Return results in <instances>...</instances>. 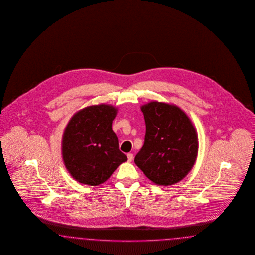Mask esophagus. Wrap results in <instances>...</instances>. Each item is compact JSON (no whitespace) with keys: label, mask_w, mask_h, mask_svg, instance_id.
<instances>
[{"label":"esophagus","mask_w":255,"mask_h":255,"mask_svg":"<svg viewBox=\"0 0 255 255\" xmlns=\"http://www.w3.org/2000/svg\"><path fill=\"white\" fill-rule=\"evenodd\" d=\"M127 158H128V161L131 162V161H132V159H133V154L131 153H128V154H127Z\"/></svg>","instance_id":"1"}]
</instances>
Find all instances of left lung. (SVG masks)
<instances>
[{
	"instance_id": "left-lung-1",
	"label": "left lung",
	"mask_w": 255,
	"mask_h": 255,
	"mask_svg": "<svg viewBox=\"0 0 255 255\" xmlns=\"http://www.w3.org/2000/svg\"><path fill=\"white\" fill-rule=\"evenodd\" d=\"M144 144L134 163L153 183H177L192 170L198 139L189 117L177 106L152 102L143 105Z\"/></svg>"
}]
</instances>
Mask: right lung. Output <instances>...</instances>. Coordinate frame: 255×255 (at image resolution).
Wrapping results in <instances>:
<instances>
[{"label":"right lung","instance_id":"1","mask_svg":"<svg viewBox=\"0 0 255 255\" xmlns=\"http://www.w3.org/2000/svg\"><path fill=\"white\" fill-rule=\"evenodd\" d=\"M116 115L117 108L111 105H92L76 113L67 124L62 136V158L80 183H103L127 160L113 132Z\"/></svg>","mask_w":255,"mask_h":255}]
</instances>
